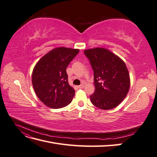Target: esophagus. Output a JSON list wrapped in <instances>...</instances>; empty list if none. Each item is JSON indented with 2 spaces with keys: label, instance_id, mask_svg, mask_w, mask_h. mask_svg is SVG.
<instances>
[{
  "label": "esophagus",
  "instance_id": "34e87169",
  "mask_svg": "<svg viewBox=\"0 0 157 157\" xmlns=\"http://www.w3.org/2000/svg\"><path fill=\"white\" fill-rule=\"evenodd\" d=\"M84 84H81V85H80V86H78V88H80V89H82V88H84Z\"/></svg>",
  "mask_w": 157,
  "mask_h": 157
}]
</instances>
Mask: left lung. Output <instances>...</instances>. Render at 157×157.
<instances>
[{
	"mask_svg": "<svg viewBox=\"0 0 157 157\" xmlns=\"http://www.w3.org/2000/svg\"><path fill=\"white\" fill-rule=\"evenodd\" d=\"M94 70L96 89L90 100L99 109L109 110L123 101L130 86V78L126 65L119 57L104 48L84 50Z\"/></svg>",
	"mask_w": 157,
	"mask_h": 157,
	"instance_id": "left-lung-1",
	"label": "left lung"
}]
</instances>
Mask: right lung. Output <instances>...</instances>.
Masks as SVG:
<instances>
[{
	"instance_id": "right-lung-1",
	"label": "right lung",
	"mask_w": 157,
	"mask_h": 157,
	"mask_svg": "<svg viewBox=\"0 0 157 157\" xmlns=\"http://www.w3.org/2000/svg\"><path fill=\"white\" fill-rule=\"evenodd\" d=\"M78 52V49L58 47L35 65L32 73L33 86L37 97L47 107L62 108L72 101L75 91L69 84L66 69Z\"/></svg>"
}]
</instances>
